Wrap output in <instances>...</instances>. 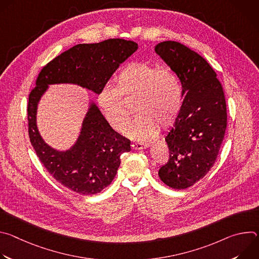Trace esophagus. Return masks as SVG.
<instances>
[{
    "instance_id": "esophagus-1",
    "label": "esophagus",
    "mask_w": 259,
    "mask_h": 259,
    "mask_svg": "<svg viewBox=\"0 0 259 259\" xmlns=\"http://www.w3.org/2000/svg\"><path fill=\"white\" fill-rule=\"evenodd\" d=\"M151 145V142H133L132 143V149L133 150H141V149H146V147H149Z\"/></svg>"
}]
</instances>
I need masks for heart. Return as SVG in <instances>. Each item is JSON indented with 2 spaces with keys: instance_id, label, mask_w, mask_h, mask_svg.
Segmentation results:
<instances>
[{
  "instance_id": "obj_1",
  "label": "heart",
  "mask_w": 259,
  "mask_h": 259,
  "mask_svg": "<svg viewBox=\"0 0 259 259\" xmlns=\"http://www.w3.org/2000/svg\"><path fill=\"white\" fill-rule=\"evenodd\" d=\"M132 98L138 114L127 132L135 139L145 140L159 132L160 125L167 127L175 120L182 103L181 85L168 68L145 62L126 65L116 77L115 87H103L97 95L103 117L118 132L125 131L130 115L123 99Z\"/></svg>"
}]
</instances>
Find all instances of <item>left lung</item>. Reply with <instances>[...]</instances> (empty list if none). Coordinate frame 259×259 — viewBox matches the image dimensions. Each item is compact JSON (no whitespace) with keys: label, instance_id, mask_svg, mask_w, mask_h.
I'll list each match as a JSON object with an SVG mask.
<instances>
[{"label":"left lung","instance_id":"left-lung-1","mask_svg":"<svg viewBox=\"0 0 259 259\" xmlns=\"http://www.w3.org/2000/svg\"><path fill=\"white\" fill-rule=\"evenodd\" d=\"M156 53L176 73L184 96L165 140L169 160L159 170L166 186L188 189L213 167L227 129V103L216 72L198 53L178 42L165 41Z\"/></svg>","mask_w":259,"mask_h":259}]
</instances>
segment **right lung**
Instances as JSON below:
<instances>
[{
  "label": "right lung",
  "instance_id": "add662e5",
  "mask_svg": "<svg viewBox=\"0 0 259 259\" xmlns=\"http://www.w3.org/2000/svg\"><path fill=\"white\" fill-rule=\"evenodd\" d=\"M138 48L133 41L108 39L95 44H79L61 53L40 71L28 96L27 120L31 145L52 177L80 195H94L113 181L121 155L130 152V140L116 132L92 102L80 135L69 150L48 145L36 127L38 103L53 84H76L98 94L113 73Z\"/></svg>",
  "mask_w": 259,
  "mask_h": 259
}]
</instances>
